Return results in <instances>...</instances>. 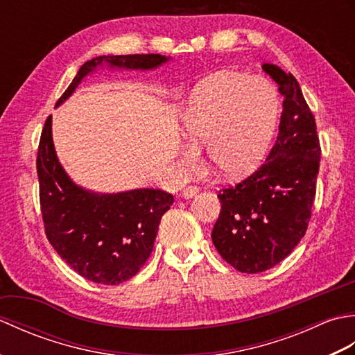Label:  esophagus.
<instances>
[{
	"mask_svg": "<svg viewBox=\"0 0 355 355\" xmlns=\"http://www.w3.org/2000/svg\"><path fill=\"white\" fill-rule=\"evenodd\" d=\"M198 187L197 186H187V187H184L183 189V192H182V195L184 198H192V197H195V195L198 193Z\"/></svg>",
	"mask_w": 355,
	"mask_h": 355,
	"instance_id": "obj_1",
	"label": "esophagus"
}]
</instances>
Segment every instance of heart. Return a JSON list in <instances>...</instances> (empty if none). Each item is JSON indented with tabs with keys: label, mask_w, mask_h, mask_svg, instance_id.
Here are the masks:
<instances>
[{
	"label": "heart",
	"mask_w": 355,
	"mask_h": 355,
	"mask_svg": "<svg viewBox=\"0 0 355 355\" xmlns=\"http://www.w3.org/2000/svg\"><path fill=\"white\" fill-rule=\"evenodd\" d=\"M277 116V96L268 80L244 73H221L197 88L183 120L191 148L183 150L186 169L200 164L207 146L210 164L225 177L252 173L266 157Z\"/></svg>",
	"instance_id": "b5f03b06"
}]
</instances>
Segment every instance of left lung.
<instances>
[{
    "mask_svg": "<svg viewBox=\"0 0 355 355\" xmlns=\"http://www.w3.org/2000/svg\"><path fill=\"white\" fill-rule=\"evenodd\" d=\"M284 97L279 134L268 157L243 182L218 193L221 212L212 241L241 273H261L288 256L311 220L320 164L315 119L299 82L275 64H262Z\"/></svg>",
    "mask_w": 355,
    "mask_h": 355,
    "instance_id": "obj_1",
    "label": "left lung"
}]
</instances>
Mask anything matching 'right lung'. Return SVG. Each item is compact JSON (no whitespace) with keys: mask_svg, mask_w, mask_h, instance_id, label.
<instances>
[{"mask_svg":"<svg viewBox=\"0 0 355 355\" xmlns=\"http://www.w3.org/2000/svg\"><path fill=\"white\" fill-rule=\"evenodd\" d=\"M163 62L166 58L154 53L94 58L80 67L56 105L97 65L148 70ZM36 171L45 236L67 266L88 281L105 285H117L137 275L153 253L162 216L173 202L172 195L160 189L99 195L73 184L53 148L51 116L41 132Z\"/></svg>","mask_w":355,"mask_h":355,"instance_id":"right-lung-1","label":"right lung"}]
</instances>
